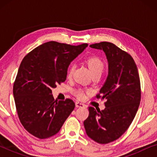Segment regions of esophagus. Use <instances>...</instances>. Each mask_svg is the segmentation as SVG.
I'll use <instances>...</instances> for the list:
<instances>
[{
  "label": "esophagus",
  "mask_w": 157,
  "mask_h": 157,
  "mask_svg": "<svg viewBox=\"0 0 157 157\" xmlns=\"http://www.w3.org/2000/svg\"><path fill=\"white\" fill-rule=\"evenodd\" d=\"M76 107H83L84 106V104H81L80 102H76Z\"/></svg>",
  "instance_id": "34e87169"
}]
</instances>
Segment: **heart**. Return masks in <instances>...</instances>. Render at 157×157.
Segmentation results:
<instances>
[{
	"mask_svg": "<svg viewBox=\"0 0 157 157\" xmlns=\"http://www.w3.org/2000/svg\"><path fill=\"white\" fill-rule=\"evenodd\" d=\"M86 63L92 76H94V75H100L101 76L103 70H104V65L102 60L100 58H98V56H95L88 57L86 60ZM74 67L73 66H71L68 68L67 74L68 78H71L72 76L73 73H74ZM76 96L79 98H83L84 97V93L80 89L77 90L76 91Z\"/></svg>",
	"mask_w": 157,
	"mask_h": 157,
	"instance_id": "b5f03b06",
	"label": "heart"
}]
</instances>
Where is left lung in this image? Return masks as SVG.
I'll list each match as a JSON object with an SVG mask.
<instances>
[{
  "label": "left lung",
  "mask_w": 157,
  "mask_h": 157,
  "mask_svg": "<svg viewBox=\"0 0 157 157\" xmlns=\"http://www.w3.org/2000/svg\"><path fill=\"white\" fill-rule=\"evenodd\" d=\"M90 47L104 51L108 61V76L96 96L106 101L104 110L90 106L83 124L88 136L108 144L119 139L134 120L141 101L140 79L133 58L116 45L101 42Z\"/></svg>",
  "instance_id": "1"
}]
</instances>
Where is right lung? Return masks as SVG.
Here are the masks:
<instances>
[{"instance_id": "1", "label": "right lung", "mask_w": 157, "mask_h": 157, "mask_svg": "<svg viewBox=\"0 0 157 157\" xmlns=\"http://www.w3.org/2000/svg\"><path fill=\"white\" fill-rule=\"evenodd\" d=\"M87 46L49 41L23 58L13 92L21 123L34 136H54L74 109L71 99L55 101L51 89L66 81L71 62Z\"/></svg>"}]
</instances>
